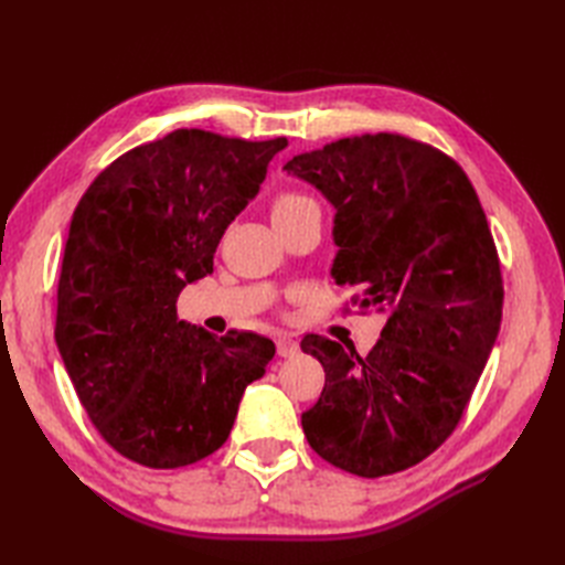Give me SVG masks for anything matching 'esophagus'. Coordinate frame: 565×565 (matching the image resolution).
Masks as SVG:
<instances>
[{"label":"esophagus","instance_id":"obj_1","mask_svg":"<svg viewBox=\"0 0 565 565\" xmlns=\"http://www.w3.org/2000/svg\"><path fill=\"white\" fill-rule=\"evenodd\" d=\"M276 347H278V355L280 358H292V355L299 353V341L292 339V337H280L276 341Z\"/></svg>","mask_w":565,"mask_h":565}]
</instances>
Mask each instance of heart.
<instances>
[{
    "label": "heart",
    "mask_w": 565,
    "mask_h": 565,
    "mask_svg": "<svg viewBox=\"0 0 565 565\" xmlns=\"http://www.w3.org/2000/svg\"><path fill=\"white\" fill-rule=\"evenodd\" d=\"M313 204L316 202L309 195L297 193V191H282V193L273 198L270 214H273V221H282V218L299 214L306 207H313Z\"/></svg>",
    "instance_id": "1"
}]
</instances>
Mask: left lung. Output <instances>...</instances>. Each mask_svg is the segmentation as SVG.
Here are the masks:
<instances>
[{
	"label": "left lung",
	"mask_w": 565,
	"mask_h": 565,
	"mask_svg": "<svg viewBox=\"0 0 565 565\" xmlns=\"http://www.w3.org/2000/svg\"><path fill=\"white\" fill-rule=\"evenodd\" d=\"M334 210L337 285L386 324L367 355L309 334L324 367L301 415L309 446L363 478L415 467L455 431L502 322V270L469 177L438 148L363 134L285 164Z\"/></svg>",
	"instance_id": "1"
}]
</instances>
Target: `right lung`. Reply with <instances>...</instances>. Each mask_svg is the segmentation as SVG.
<instances>
[{"label":"right lung","mask_w":565,"mask_h":565,"mask_svg":"<svg viewBox=\"0 0 565 565\" xmlns=\"http://www.w3.org/2000/svg\"><path fill=\"white\" fill-rule=\"evenodd\" d=\"M285 146L177 129L119 156L77 202L56 347L96 431L136 465L179 469L218 450L276 355L262 334L191 328L177 299L212 273L221 235Z\"/></svg>","instance_id":"obj_1"}]
</instances>
